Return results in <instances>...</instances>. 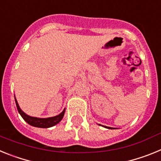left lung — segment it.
<instances>
[{
    "label": "left lung",
    "instance_id": "left-lung-1",
    "mask_svg": "<svg viewBox=\"0 0 161 161\" xmlns=\"http://www.w3.org/2000/svg\"><path fill=\"white\" fill-rule=\"evenodd\" d=\"M106 128H108V129H113L112 127H109V126H106Z\"/></svg>",
    "mask_w": 161,
    "mask_h": 161
}]
</instances>
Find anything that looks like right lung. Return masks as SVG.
Returning a JSON list of instances; mask_svg holds the SVG:
<instances>
[{
  "mask_svg": "<svg viewBox=\"0 0 161 161\" xmlns=\"http://www.w3.org/2000/svg\"><path fill=\"white\" fill-rule=\"evenodd\" d=\"M15 98V96H14ZM15 102H16V106L18 108V110L22 119L31 126H35V127H39V128H48V127H52V126H55V125L58 124V123L62 120L64 118V115L65 113V109H64L63 111L61 112L59 114L56 115L55 117H51V118H46V119H42V118H37V117H32L30 115L26 114L22 111L21 108H20L19 105H18L17 99L15 98Z\"/></svg>",
  "mask_w": 161,
  "mask_h": 161,
  "instance_id": "1",
  "label": "right lung"
}]
</instances>
